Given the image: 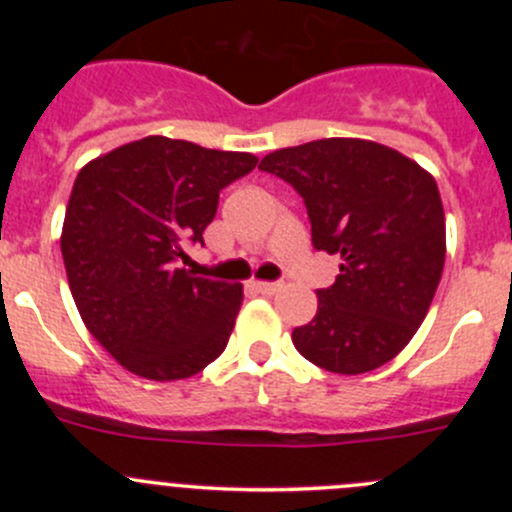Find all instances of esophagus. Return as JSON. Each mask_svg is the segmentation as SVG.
Listing matches in <instances>:
<instances>
[{
  "instance_id": "obj_1",
  "label": "esophagus",
  "mask_w": 512,
  "mask_h": 512,
  "mask_svg": "<svg viewBox=\"0 0 512 512\" xmlns=\"http://www.w3.org/2000/svg\"><path fill=\"white\" fill-rule=\"evenodd\" d=\"M280 287H282L280 282H260V280L252 282V289L260 294H275V292H280Z\"/></svg>"
}]
</instances>
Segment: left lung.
<instances>
[{"instance_id":"1","label":"left lung","mask_w":512,"mask_h":512,"mask_svg":"<svg viewBox=\"0 0 512 512\" xmlns=\"http://www.w3.org/2000/svg\"><path fill=\"white\" fill-rule=\"evenodd\" d=\"M260 170L304 198L312 245L342 257L317 289V314L292 332L297 352L334 374H366L394 359L426 319L446 260L438 185L416 160L364 138L280 148Z\"/></svg>"}]
</instances>
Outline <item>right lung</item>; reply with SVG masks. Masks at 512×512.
<instances>
[{
  "mask_svg": "<svg viewBox=\"0 0 512 512\" xmlns=\"http://www.w3.org/2000/svg\"><path fill=\"white\" fill-rule=\"evenodd\" d=\"M257 165L252 153L148 136L103 153L76 175L61 255L86 329L118 364L178 381L225 352L242 285L190 275L220 190Z\"/></svg>",
  "mask_w": 512,
  "mask_h": 512,
  "instance_id": "1",
  "label": "right lung"
}]
</instances>
